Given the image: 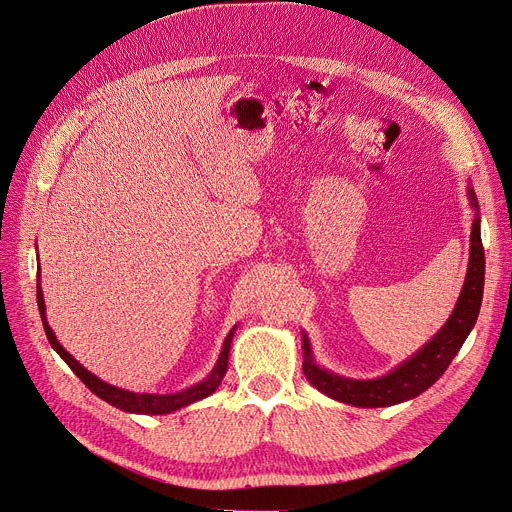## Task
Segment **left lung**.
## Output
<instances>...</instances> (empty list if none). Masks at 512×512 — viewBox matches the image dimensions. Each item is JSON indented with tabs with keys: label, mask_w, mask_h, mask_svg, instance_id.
Segmentation results:
<instances>
[{
	"label": "left lung",
	"mask_w": 512,
	"mask_h": 512,
	"mask_svg": "<svg viewBox=\"0 0 512 512\" xmlns=\"http://www.w3.org/2000/svg\"><path fill=\"white\" fill-rule=\"evenodd\" d=\"M468 198L474 210L468 273L447 322L416 353H412L408 359L398 363L394 369L386 371L384 376L371 378V380L345 378L327 367H322L314 359V351L306 331H300L302 351H304V361H302L304 376L318 392L337 402L351 404L357 408H384V406H394V404L416 398L418 394L429 390L445 374V369L461 349L463 341L468 339V335L474 329L480 314V306H482V294H484L486 261H484V247L480 237V206H478V198L470 179H468Z\"/></svg>",
	"instance_id": "left-lung-1"
}]
</instances>
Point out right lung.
Segmentation results:
<instances>
[{"label":"right lung","mask_w":512,"mask_h":512,"mask_svg":"<svg viewBox=\"0 0 512 512\" xmlns=\"http://www.w3.org/2000/svg\"><path fill=\"white\" fill-rule=\"evenodd\" d=\"M36 300H38V310H40V318H42V327H44V333H46V339H49L51 347L61 355V359L73 369V374L91 390L98 398L106 400L108 404L124 410V412H132V414H169V412H175L183 406L188 404H194L198 400H204L208 398L210 394H214L218 390V386L222 384L224 376H226V367H228V353H230V345H232V337H235L237 333V327L239 324H235L232 327L222 343V349H220V355L212 367L210 374L190 386V388H183L179 392H173V394H149V392H130V390H124V388H116L104 380H100L98 376L91 374V371H87L55 337L53 329L49 327V320H46V304H44V294H42V288H40V265H38V271H36Z\"/></svg>","instance_id":"obj_1"}]
</instances>
